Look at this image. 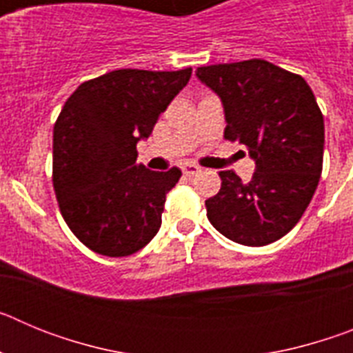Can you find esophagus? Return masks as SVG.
Wrapping results in <instances>:
<instances>
[{
    "label": "esophagus",
    "instance_id": "1",
    "mask_svg": "<svg viewBox=\"0 0 353 353\" xmlns=\"http://www.w3.org/2000/svg\"><path fill=\"white\" fill-rule=\"evenodd\" d=\"M182 171H183V174H187V176H194V174H198L199 171H201V168L196 166V164H189V162H187V164H183L182 166Z\"/></svg>",
    "mask_w": 353,
    "mask_h": 353
}]
</instances>
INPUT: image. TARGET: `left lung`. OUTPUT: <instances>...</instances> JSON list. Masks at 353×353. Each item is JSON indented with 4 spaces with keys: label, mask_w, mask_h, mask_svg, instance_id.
<instances>
[{
    "label": "left lung",
    "mask_w": 353,
    "mask_h": 353,
    "mask_svg": "<svg viewBox=\"0 0 353 353\" xmlns=\"http://www.w3.org/2000/svg\"><path fill=\"white\" fill-rule=\"evenodd\" d=\"M196 76L221 97L224 138L256 162L249 182L221 171L219 192L205 201L208 221L236 244L276 242L299 223L322 174L325 129L310 84L256 58L199 67Z\"/></svg>",
    "instance_id": "8db88e82"
}]
</instances>
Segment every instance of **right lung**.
I'll use <instances>...</instances> for the list:
<instances>
[{
	"label": "right lung",
	"instance_id": "add662e5",
	"mask_svg": "<svg viewBox=\"0 0 353 353\" xmlns=\"http://www.w3.org/2000/svg\"><path fill=\"white\" fill-rule=\"evenodd\" d=\"M192 68H121L77 86L52 132V185L70 232L102 256H129L157 235L179 168L138 164L139 139L189 83Z\"/></svg>",
	"mask_w": 353,
	"mask_h": 353
}]
</instances>
